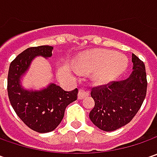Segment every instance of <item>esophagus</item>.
Segmentation results:
<instances>
[{"label": "esophagus", "instance_id": "34e87169", "mask_svg": "<svg viewBox=\"0 0 157 157\" xmlns=\"http://www.w3.org/2000/svg\"><path fill=\"white\" fill-rule=\"evenodd\" d=\"M88 95H89V93H88V92L83 90V89H80V90L78 91V100H83L84 98L87 97Z\"/></svg>", "mask_w": 157, "mask_h": 157}]
</instances>
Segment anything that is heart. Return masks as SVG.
Returning a JSON list of instances; mask_svg holds the SVG:
<instances>
[{
  "label": "heart",
  "mask_w": 157,
  "mask_h": 157,
  "mask_svg": "<svg viewBox=\"0 0 157 157\" xmlns=\"http://www.w3.org/2000/svg\"><path fill=\"white\" fill-rule=\"evenodd\" d=\"M128 65L127 57L109 51H94L82 55L78 70L83 73L97 71L95 79L106 82L122 73Z\"/></svg>",
  "instance_id": "obj_1"
}]
</instances>
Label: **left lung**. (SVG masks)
Masks as SVG:
<instances>
[{
	"label": "left lung",
	"instance_id": "obj_1",
	"mask_svg": "<svg viewBox=\"0 0 157 157\" xmlns=\"http://www.w3.org/2000/svg\"><path fill=\"white\" fill-rule=\"evenodd\" d=\"M133 71L129 78L94 87L91 96L95 105L89 113L92 122L100 129L111 132L132 121L141 108L147 94L145 64L132 55Z\"/></svg>",
	"mask_w": 157,
	"mask_h": 157
}]
</instances>
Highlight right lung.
<instances>
[{
	"label": "right lung",
	"mask_w": 157,
	"mask_h": 157,
	"mask_svg": "<svg viewBox=\"0 0 157 157\" xmlns=\"http://www.w3.org/2000/svg\"><path fill=\"white\" fill-rule=\"evenodd\" d=\"M53 47L42 45L23 51L11 62L8 74V94L18 117L38 133L52 132L63 120L66 106L78 98V89L66 92L55 84L40 91H29L20 85L21 77L36 56L50 57Z\"/></svg>",
	"instance_id": "right-lung-1"
}]
</instances>
